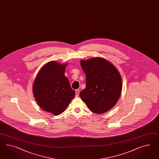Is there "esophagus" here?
<instances>
[{
  "label": "esophagus",
  "mask_w": 159,
  "mask_h": 159,
  "mask_svg": "<svg viewBox=\"0 0 159 159\" xmlns=\"http://www.w3.org/2000/svg\"><path fill=\"white\" fill-rule=\"evenodd\" d=\"M75 92H76V97H79V93H80V91H79V90H75Z\"/></svg>",
  "instance_id": "obj_1"
}]
</instances>
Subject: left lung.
<instances>
[{
  "instance_id": "left-lung-1",
  "label": "left lung",
  "mask_w": 159,
  "mask_h": 159,
  "mask_svg": "<svg viewBox=\"0 0 159 159\" xmlns=\"http://www.w3.org/2000/svg\"><path fill=\"white\" fill-rule=\"evenodd\" d=\"M86 74V88L80 97L92 112L109 111L119 100L122 90L120 73L111 62L101 57L80 61Z\"/></svg>"
}]
</instances>
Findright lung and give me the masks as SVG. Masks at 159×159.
<instances>
[{"instance_id":"1","label":"right lung","mask_w":159,"mask_h":159,"mask_svg":"<svg viewBox=\"0 0 159 159\" xmlns=\"http://www.w3.org/2000/svg\"><path fill=\"white\" fill-rule=\"evenodd\" d=\"M67 63L52 61L40 69L33 84V93L39 107L54 115L64 112L75 96L65 76Z\"/></svg>"}]
</instances>
